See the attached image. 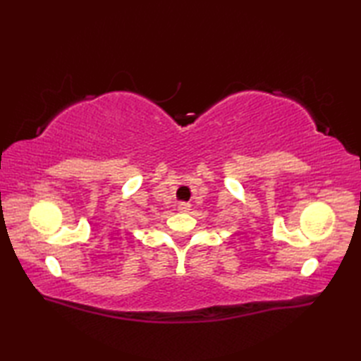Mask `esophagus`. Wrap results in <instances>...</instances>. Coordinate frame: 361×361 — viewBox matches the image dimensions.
I'll return each instance as SVG.
<instances>
[{
    "label": "esophagus",
    "mask_w": 361,
    "mask_h": 361,
    "mask_svg": "<svg viewBox=\"0 0 361 361\" xmlns=\"http://www.w3.org/2000/svg\"><path fill=\"white\" fill-rule=\"evenodd\" d=\"M178 211L183 214H188L190 211V204L189 203H180L178 204Z\"/></svg>",
    "instance_id": "obj_1"
}]
</instances>
